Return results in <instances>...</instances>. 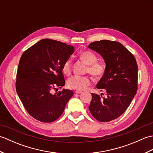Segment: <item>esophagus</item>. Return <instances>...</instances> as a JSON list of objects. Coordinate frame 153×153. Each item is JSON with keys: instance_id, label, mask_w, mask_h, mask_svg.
Masks as SVG:
<instances>
[{"instance_id": "34e87169", "label": "esophagus", "mask_w": 153, "mask_h": 153, "mask_svg": "<svg viewBox=\"0 0 153 153\" xmlns=\"http://www.w3.org/2000/svg\"><path fill=\"white\" fill-rule=\"evenodd\" d=\"M82 92L81 91H75V93H76V94H80V93H82Z\"/></svg>"}]
</instances>
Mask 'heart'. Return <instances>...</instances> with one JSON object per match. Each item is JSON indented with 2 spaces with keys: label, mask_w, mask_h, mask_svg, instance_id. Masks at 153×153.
I'll return each mask as SVG.
<instances>
[{
  "label": "heart",
  "mask_w": 153,
  "mask_h": 153,
  "mask_svg": "<svg viewBox=\"0 0 153 153\" xmlns=\"http://www.w3.org/2000/svg\"><path fill=\"white\" fill-rule=\"evenodd\" d=\"M81 59L89 65L87 71L93 76L99 77L105 74L106 65L102 61H97V55L91 51H84L79 54ZM71 58H69L64 62L62 66L63 72L69 75L71 71ZM91 83V79L88 76H73L67 81V85L70 89L82 91Z\"/></svg>",
  "instance_id": "obj_1"
}]
</instances>
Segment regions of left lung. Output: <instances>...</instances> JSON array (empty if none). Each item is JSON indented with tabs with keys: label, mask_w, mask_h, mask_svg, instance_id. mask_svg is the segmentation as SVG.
Wrapping results in <instances>:
<instances>
[{
	"label": "left lung",
	"mask_w": 153,
	"mask_h": 153,
	"mask_svg": "<svg viewBox=\"0 0 153 153\" xmlns=\"http://www.w3.org/2000/svg\"><path fill=\"white\" fill-rule=\"evenodd\" d=\"M88 47L98 53L105 62V72L97 88L106 93V97L91 93L89 111L98 121L110 122L126 111L137 93V62L119 42L101 40L90 43Z\"/></svg>",
	"instance_id": "1"
}]
</instances>
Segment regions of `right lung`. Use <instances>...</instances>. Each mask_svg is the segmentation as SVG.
Returning <instances> with one entry per match:
<instances>
[{"label":"right lung","mask_w":153,"mask_h":153,"mask_svg":"<svg viewBox=\"0 0 153 153\" xmlns=\"http://www.w3.org/2000/svg\"><path fill=\"white\" fill-rule=\"evenodd\" d=\"M74 47L62 42L45 39L25 51L19 60L16 89L24 108L42 122H52L62 114L73 96L71 90L53 93L65 85L64 62Z\"/></svg>","instance_id":"add662e5"}]
</instances>
